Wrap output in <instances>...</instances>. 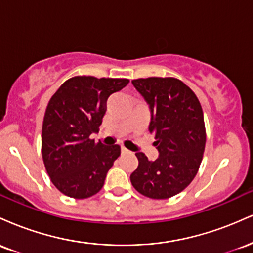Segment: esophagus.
Returning a JSON list of instances; mask_svg holds the SVG:
<instances>
[{
  "instance_id": "34e87169",
  "label": "esophagus",
  "mask_w": 253,
  "mask_h": 253,
  "mask_svg": "<svg viewBox=\"0 0 253 253\" xmlns=\"http://www.w3.org/2000/svg\"><path fill=\"white\" fill-rule=\"evenodd\" d=\"M127 152H128V150H127L126 149V147H121V153H127Z\"/></svg>"
}]
</instances>
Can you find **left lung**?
Masks as SVG:
<instances>
[{
  "instance_id": "1",
  "label": "left lung",
  "mask_w": 253,
  "mask_h": 253,
  "mask_svg": "<svg viewBox=\"0 0 253 253\" xmlns=\"http://www.w3.org/2000/svg\"><path fill=\"white\" fill-rule=\"evenodd\" d=\"M132 83L150 106L149 129L155 133L159 157L152 162L136 152L139 164L130 182L141 195L169 199L190 184L202 162L206 127L201 103L177 78H138Z\"/></svg>"
}]
</instances>
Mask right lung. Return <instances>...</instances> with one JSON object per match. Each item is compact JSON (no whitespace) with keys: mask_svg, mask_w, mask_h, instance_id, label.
<instances>
[{"mask_svg":"<svg viewBox=\"0 0 253 253\" xmlns=\"http://www.w3.org/2000/svg\"><path fill=\"white\" fill-rule=\"evenodd\" d=\"M127 78L75 76L51 97L42 121V155L51 182L60 193L88 199L102 189L120 146H104L98 132L108 97L128 84Z\"/></svg>","mask_w":253,"mask_h":253,"instance_id":"right-lung-1","label":"right lung"}]
</instances>
